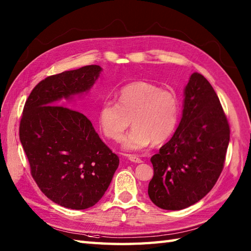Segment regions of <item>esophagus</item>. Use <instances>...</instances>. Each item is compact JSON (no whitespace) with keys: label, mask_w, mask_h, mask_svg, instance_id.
<instances>
[{"label":"esophagus","mask_w":251,"mask_h":251,"mask_svg":"<svg viewBox=\"0 0 251 251\" xmlns=\"http://www.w3.org/2000/svg\"><path fill=\"white\" fill-rule=\"evenodd\" d=\"M128 159L132 163H137V164L142 163V159L139 158L138 156H136V155H128Z\"/></svg>","instance_id":"34e87169"}]
</instances>
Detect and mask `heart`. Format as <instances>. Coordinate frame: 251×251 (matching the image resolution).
I'll return each mask as SVG.
<instances>
[{
    "label": "heart",
    "mask_w": 251,
    "mask_h": 251,
    "mask_svg": "<svg viewBox=\"0 0 251 251\" xmlns=\"http://www.w3.org/2000/svg\"><path fill=\"white\" fill-rule=\"evenodd\" d=\"M179 116V102L172 90L162 89L149 82L126 85L117 94V102L106 100L98 110V124L103 135L119 142L128 128L123 148L139 151L152 141L166 140L176 128Z\"/></svg>",
    "instance_id": "1"
}]
</instances>
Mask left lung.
I'll use <instances>...</instances> for the list:
<instances>
[{
    "label": "left lung",
    "mask_w": 251,
    "mask_h": 251,
    "mask_svg": "<svg viewBox=\"0 0 251 251\" xmlns=\"http://www.w3.org/2000/svg\"><path fill=\"white\" fill-rule=\"evenodd\" d=\"M230 126L216 92L200 73L184 88L182 117L174 136L151 157L148 194L157 207L181 210L214 188L225 165Z\"/></svg>",
    "instance_id": "8db88e82"
}]
</instances>
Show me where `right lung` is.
Wrapping results in <instances>:
<instances>
[{
	"label": "right lung",
	"instance_id": "1",
	"mask_svg": "<svg viewBox=\"0 0 251 251\" xmlns=\"http://www.w3.org/2000/svg\"><path fill=\"white\" fill-rule=\"evenodd\" d=\"M101 71L92 65L46 77L31 92L20 121L32 177L50 201L70 209L97 204L120 164L88 117L65 106L87 94Z\"/></svg>",
	"mask_w": 251,
	"mask_h": 251
}]
</instances>
